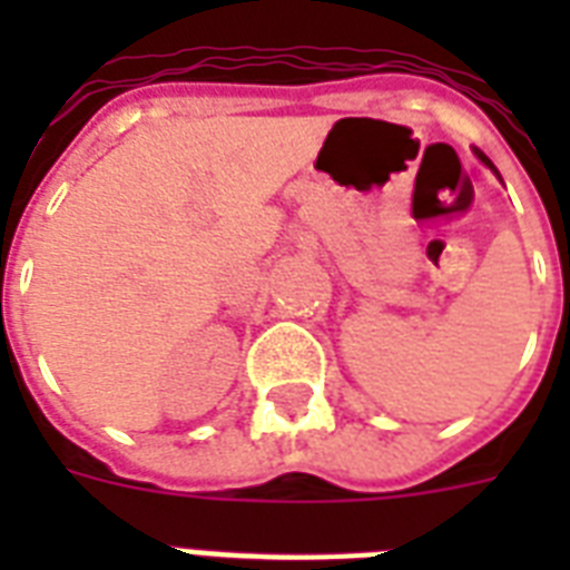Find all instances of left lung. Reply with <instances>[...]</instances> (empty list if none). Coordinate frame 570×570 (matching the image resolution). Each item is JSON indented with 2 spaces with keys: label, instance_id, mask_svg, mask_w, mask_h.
Segmentation results:
<instances>
[{
  "label": "left lung",
  "instance_id": "obj_1",
  "mask_svg": "<svg viewBox=\"0 0 570 570\" xmlns=\"http://www.w3.org/2000/svg\"><path fill=\"white\" fill-rule=\"evenodd\" d=\"M476 156H479V159H482V163H485V165H488V168H491V171H494V174H497L494 163H491V159H488V156H485V154H482V150H476ZM497 177H500V174H497Z\"/></svg>",
  "mask_w": 570,
  "mask_h": 570
}]
</instances>
